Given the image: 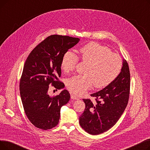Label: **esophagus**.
Segmentation results:
<instances>
[{
	"label": "esophagus",
	"instance_id": "obj_1",
	"mask_svg": "<svg viewBox=\"0 0 150 150\" xmlns=\"http://www.w3.org/2000/svg\"><path fill=\"white\" fill-rule=\"evenodd\" d=\"M70 97H71V98H72V100H77L78 99V98L75 95H74L73 93L70 94Z\"/></svg>",
	"mask_w": 150,
	"mask_h": 150
}]
</instances>
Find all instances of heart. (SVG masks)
Wrapping results in <instances>:
<instances>
[{
  "label": "heart",
  "mask_w": 150,
  "mask_h": 150,
  "mask_svg": "<svg viewBox=\"0 0 150 150\" xmlns=\"http://www.w3.org/2000/svg\"><path fill=\"white\" fill-rule=\"evenodd\" d=\"M79 53L82 60L89 65L86 75H74L67 80V87L72 92L81 95L93 84L97 88H105L119 75L122 59L108 47L92 42L83 46ZM77 62L76 55L72 51H67L62 57L61 68L66 72L73 70Z\"/></svg>",
  "instance_id": "heart-1"
}]
</instances>
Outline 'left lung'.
Returning <instances> with one entry per match:
<instances>
[{"instance_id":"left-lung-1","label":"left lung","mask_w":150,"mask_h":150,"mask_svg":"<svg viewBox=\"0 0 150 150\" xmlns=\"http://www.w3.org/2000/svg\"><path fill=\"white\" fill-rule=\"evenodd\" d=\"M129 89V66L123 59L121 71L115 80L91 95L96 98V102L93 103L89 99H83L85 109L79 118L81 128L92 135L100 134L112 128L127 106Z\"/></svg>"}]
</instances>
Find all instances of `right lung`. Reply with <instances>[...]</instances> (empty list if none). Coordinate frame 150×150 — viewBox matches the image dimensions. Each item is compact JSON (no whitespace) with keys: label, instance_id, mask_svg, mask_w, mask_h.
I'll return each mask as SVG.
<instances>
[{"label":"right lung","instance_id":"add662e5","mask_svg":"<svg viewBox=\"0 0 150 150\" xmlns=\"http://www.w3.org/2000/svg\"><path fill=\"white\" fill-rule=\"evenodd\" d=\"M80 41L78 38L51 35L31 52L25 62L20 81V94L28 120L35 127L43 130L58 124L61 108L66 105L70 96L64 89L59 95L48 93L49 85L57 89L64 88L58 81L61 75L63 55Z\"/></svg>","mask_w":150,"mask_h":150}]
</instances>
